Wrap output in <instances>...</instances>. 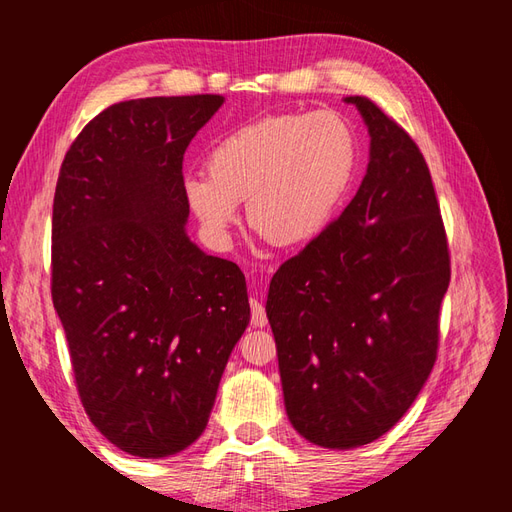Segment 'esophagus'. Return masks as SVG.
<instances>
[{
	"label": "esophagus",
	"mask_w": 512,
	"mask_h": 512,
	"mask_svg": "<svg viewBox=\"0 0 512 512\" xmlns=\"http://www.w3.org/2000/svg\"><path fill=\"white\" fill-rule=\"evenodd\" d=\"M250 310H253V325L255 328H264V325L268 323V319H266V310H264V306L262 303H259L257 299H255V295L250 297Z\"/></svg>",
	"instance_id": "obj_1"
}]
</instances>
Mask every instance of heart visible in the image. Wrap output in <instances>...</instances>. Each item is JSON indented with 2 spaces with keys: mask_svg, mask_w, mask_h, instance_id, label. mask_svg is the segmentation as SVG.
I'll return each mask as SVG.
<instances>
[{
  "mask_svg": "<svg viewBox=\"0 0 512 512\" xmlns=\"http://www.w3.org/2000/svg\"><path fill=\"white\" fill-rule=\"evenodd\" d=\"M358 167L354 129L334 112L279 114L222 136L206 158L209 176L184 180L202 226L224 239L246 200L248 224L275 246L317 239L339 211Z\"/></svg>",
  "mask_w": 512,
  "mask_h": 512,
  "instance_id": "1",
  "label": "heart"
}]
</instances>
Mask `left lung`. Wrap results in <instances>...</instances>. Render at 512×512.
<instances>
[{
  "label": "left lung",
  "mask_w": 512,
  "mask_h": 512,
  "mask_svg": "<svg viewBox=\"0 0 512 512\" xmlns=\"http://www.w3.org/2000/svg\"><path fill=\"white\" fill-rule=\"evenodd\" d=\"M372 149L352 202L270 281L286 411L325 449L374 442L405 416L438 358L451 257L413 138L367 96Z\"/></svg>",
  "instance_id": "left-lung-1"
}]
</instances>
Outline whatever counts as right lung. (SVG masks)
<instances>
[{
    "label": "right lung",
    "mask_w": 512,
    "mask_h": 512,
    "mask_svg": "<svg viewBox=\"0 0 512 512\" xmlns=\"http://www.w3.org/2000/svg\"><path fill=\"white\" fill-rule=\"evenodd\" d=\"M220 94L110 105L74 138L52 204V303L83 409L138 458L202 436L250 321L237 264L184 233L182 160Z\"/></svg>",
    "instance_id": "1"
}]
</instances>
